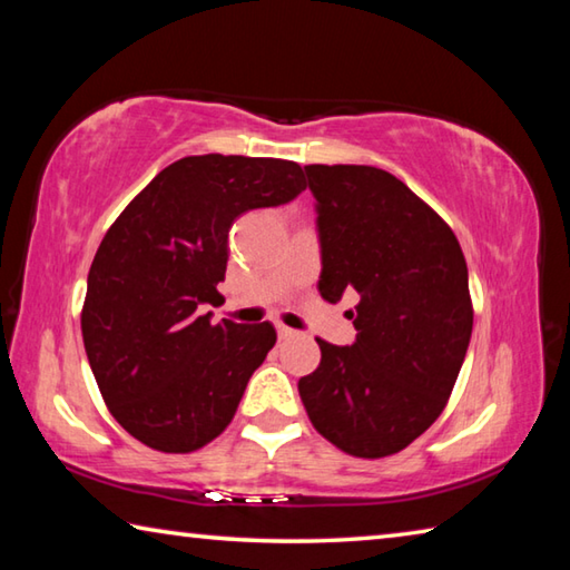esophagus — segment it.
<instances>
[{
	"mask_svg": "<svg viewBox=\"0 0 570 570\" xmlns=\"http://www.w3.org/2000/svg\"><path fill=\"white\" fill-rule=\"evenodd\" d=\"M276 332H278V340H294L296 336V332L288 330V326H284V324H278Z\"/></svg>",
	"mask_w": 570,
	"mask_h": 570,
	"instance_id": "esophagus-1",
	"label": "esophagus"
}]
</instances>
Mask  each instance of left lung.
Returning a JSON list of instances; mask_svg holds the SVG:
<instances>
[{
  "label": "left lung",
  "instance_id": "1",
  "mask_svg": "<svg viewBox=\"0 0 570 570\" xmlns=\"http://www.w3.org/2000/svg\"><path fill=\"white\" fill-rule=\"evenodd\" d=\"M322 238L320 294H360L356 342H320L298 380L308 420L352 458L394 455L435 422L472 334L468 264L452 228L392 173L306 166Z\"/></svg>",
  "mask_w": 570,
  "mask_h": 570
}]
</instances>
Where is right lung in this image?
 <instances>
[{
    "label": "right lung",
    "instance_id": "1",
    "mask_svg": "<svg viewBox=\"0 0 570 570\" xmlns=\"http://www.w3.org/2000/svg\"><path fill=\"white\" fill-rule=\"evenodd\" d=\"M306 188L294 160L188 156L163 168L108 228L88 274L80 326L115 420L158 452H193L234 420L276 344L268 322L210 324L238 216Z\"/></svg>",
    "mask_w": 570,
    "mask_h": 570
}]
</instances>
